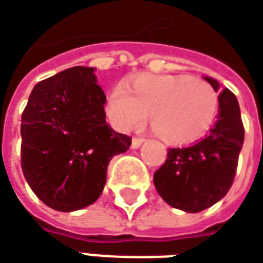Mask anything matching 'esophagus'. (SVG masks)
<instances>
[{"instance_id":"obj_1","label":"esophagus","mask_w":263,"mask_h":263,"mask_svg":"<svg viewBox=\"0 0 263 263\" xmlns=\"http://www.w3.org/2000/svg\"><path fill=\"white\" fill-rule=\"evenodd\" d=\"M142 138H138V137H134L132 138V148H138V147H141V144H142Z\"/></svg>"}]
</instances>
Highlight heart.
<instances>
[{"label":"heart","mask_w":263,"mask_h":263,"mask_svg":"<svg viewBox=\"0 0 263 263\" xmlns=\"http://www.w3.org/2000/svg\"><path fill=\"white\" fill-rule=\"evenodd\" d=\"M107 116L119 131H129L145 121L167 142L185 144L208 131L220 109V97L208 81L189 76L134 78L131 86L118 83L107 99Z\"/></svg>","instance_id":"1"}]
</instances>
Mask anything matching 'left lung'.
<instances>
[{
	"mask_svg": "<svg viewBox=\"0 0 263 263\" xmlns=\"http://www.w3.org/2000/svg\"><path fill=\"white\" fill-rule=\"evenodd\" d=\"M218 90L220 84L205 77ZM218 116L204 140L189 147L168 148L164 164L154 173V186L173 208L199 213L213 206L230 191L237 170L245 128L239 102L229 88L218 95Z\"/></svg>",
	"mask_w": 263,
	"mask_h": 263,
	"instance_id": "left-lung-1",
	"label": "left lung"
}]
</instances>
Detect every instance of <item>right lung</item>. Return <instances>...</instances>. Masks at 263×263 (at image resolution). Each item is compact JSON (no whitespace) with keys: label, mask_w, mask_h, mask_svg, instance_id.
<instances>
[{"label":"right lung","mask_w":263,"mask_h":263,"mask_svg":"<svg viewBox=\"0 0 263 263\" xmlns=\"http://www.w3.org/2000/svg\"><path fill=\"white\" fill-rule=\"evenodd\" d=\"M95 68L72 67L37 83L22 115V168L43 204L69 213L97 201L107 164L131 137L106 122Z\"/></svg>","instance_id":"right-lung-1"}]
</instances>
